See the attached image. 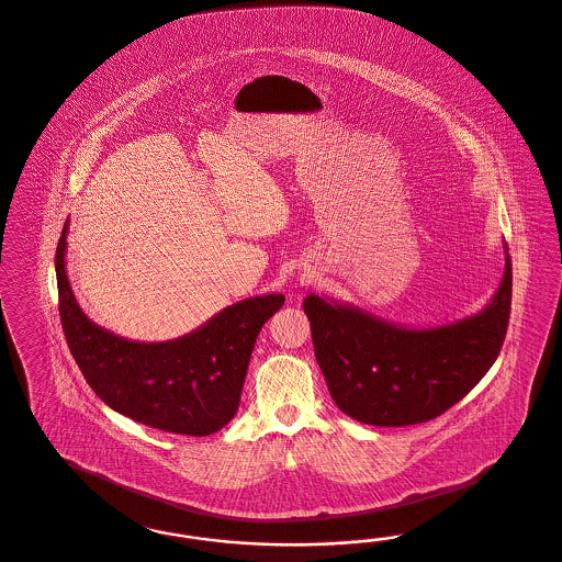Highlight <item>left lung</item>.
<instances>
[{
	"label": "left lung",
	"mask_w": 562,
	"mask_h": 562,
	"mask_svg": "<svg viewBox=\"0 0 562 562\" xmlns=\"http://www.w3.org/2000/svg\"><path fill=\"white\" fill-rule=\"evenodd\" d=\"M484 310L454 324L405 328L310 294L303 310L329 396L368 426L424 424L457 405L494 366L510 315L513 270Z\"/></svg>",
	"instance_id": "obj_1"
}]
</instances>
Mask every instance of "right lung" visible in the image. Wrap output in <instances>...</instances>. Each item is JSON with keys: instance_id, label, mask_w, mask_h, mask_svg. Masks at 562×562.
<instances>
[{"instance_id": "obj_1", "label": "right lung", "mask_w": 562, "mask_h": 562, "mask_svg": "<svg viewBox=\"0 0 562 562\" xmlns=\"http://www.w3.org/2000/svg\"><path fill=\"white\" fill-rule=\"evenodd\" d=\"M66 234L56 249L59 319L78 369L99 398L143 426L210 436L240 403L261 326L284 305L282 294L234 303L207 324L168 342H133L93 324L77 303L66 273Z\"/></svg>"}]
</instances>
